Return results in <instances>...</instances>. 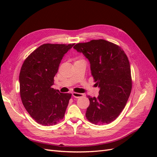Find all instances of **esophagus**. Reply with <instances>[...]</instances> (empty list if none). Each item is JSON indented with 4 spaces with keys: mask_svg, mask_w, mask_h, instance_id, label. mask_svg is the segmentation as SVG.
Wrapping results in <instances>:
<instances>
[{
    "mask_svg": "<svg viewBox=\"0 0 157 157\" xmlns=\"http://www.w3.org/2000/svg\"><path fill=\"white\" fill-rule=\"evenodd\" d=\"M72 96H73L74 98H80V97H82V96H83V94H80V93L73 92V93H72Z\"/></svg>",
    "mask_w": 157,
    "mask_h": 157,
    "instance_id": "1",
    "label": "esophagus"
}]
</instances>
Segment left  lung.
<instances>
[{"label": "left lung", "mask_w": 157, "mask_h": 157, "mask_svg": "<svg viewBox=\"0 0 157 157\" xmlns=\"http://www.w3.org/2000/svg\"><path fill=\"white\" fill-rule=\"evenodd\" d=\"M73 48L89 60L94 82L100 90L98 98L88 96L86 117L94 124H107L124 109L132 80L128 57L119 46L103 39L78 43Z\"/></svg>", "instance_id": "8db88e82"}]
</instances>
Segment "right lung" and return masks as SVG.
<instances>
[{
  "label": "right lung",
  "mask_w": 157,
  "mask_h": 157,
  "mask_svg": "<svg viewBox=\"0 0 157 157\" xmlns=\"http://www.w3.org/2000/svg\"><path fill=\"white\" fill-rule=\"evenodd\" d=\"M75 44H44L27 57L20 73V93L31 117L43 126H52L64 117L71 94L52 88L65 54Z\"/></svg>",
  "instance_id": "right-lung-1"
}]
</instances>
